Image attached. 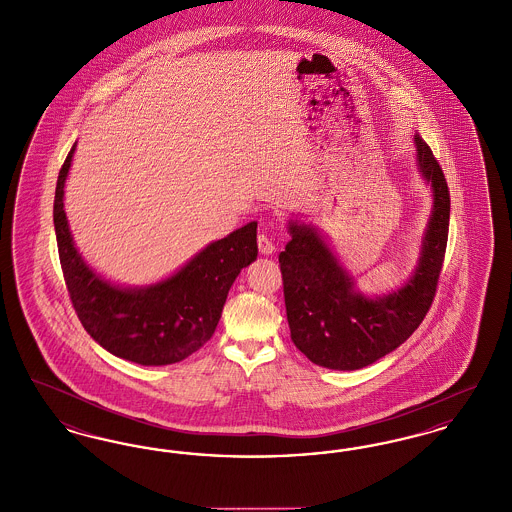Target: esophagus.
Instances as JSON below:
<instances>
[{"mask_svg":"<svg viewBox=\"0 0 512 512\" xmlns=\"http://www.w3.org/2000/svg\"><path fill=\"white\" fill-rule=\"evenodd\" d=\"M257 244H259L261 255H272L276 251V245L272 242V238H268L267 234H259Z\"/></svg>","mask_w":512,"mask_h":512,"instance_id":"esophagus-1","label":"esophagus"}]
</instances>
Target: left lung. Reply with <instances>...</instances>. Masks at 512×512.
Returning <instances> with one entry per match:
<instances>
[{
	"label": "left lung",
	"mask_w": 512,
	"mask_h": 512,
	"mask_svg": "<svg viewBox=\"0 0 512 512\" xmlns=\"http://www.w3.org/2000/svg\"><path fill=\"white\" fill-rule=\"evenodd\" d=\"M416 169L432 190V211L418 263L403 286L366 295L317 226L288 220L292 240L280 253L286 315L295 347L315 365L359 370L395 351L426 317L438 286L451 199L428 144L414 134Z\"/></svg>",
	"instance_id": "8db88e82"
}]
</instances>
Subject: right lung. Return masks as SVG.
<instances>
[{"label":"right lung","instance_id":"1","mask_svg":"<svg viewBox=\"0 0 512 512\" xmlns=\"http://www.w3.org/2000/svg\"><path fill=\"white\" fill-rule=\"evenodd\" d=\"M73 149L59 171L53 224L74 311L103 349L144 366L180 363L211 340L228 292L257 259V222L211 242L174 274L147 286H122L90 267L74 245L65 213Z\"/></svg>","mask_w":512,"mask_h":512}]
</instances>
